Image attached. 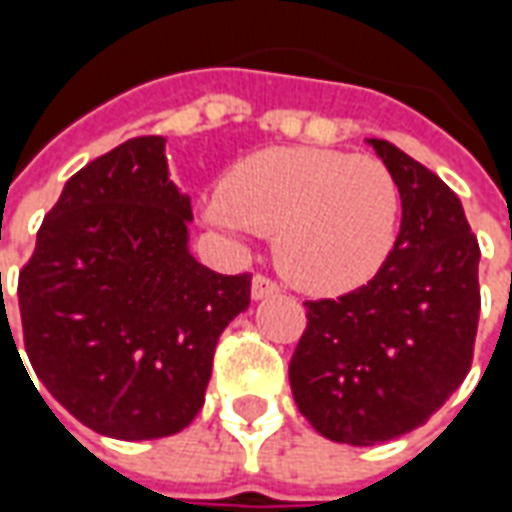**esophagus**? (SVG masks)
<instances>
[{
	"label": "esophagus",
	"instance_id": "esophagus-1",
	"mask_svg": "<svg viewBox=\"0 0 512 512\" xmlns=\"http://www.w3.org/2000/svg\"><path fill=\"white\" fill-rule=\"evenodd\" d=\"M274 293H279V285L271 277H266V274H257V277L252 279V299L255 301L268 299V296H274Z\"/></svg>",
	"mask_w": 512,
	"mask_h": 512
}]
</instances>
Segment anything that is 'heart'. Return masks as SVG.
<instances>
[{"instance_id": "1", "label": "heart", "mask_w": 512, "mask_h": 512, "mask_svg": "<svg viewBox=\"0 0 512 512\" xmlns=\"http://www.w3.org/2000/svg\"><path fill=\"white\" fill-rule=\"evenodd\" d=\"M205 222L274 235L279 271L307 293L367 285L392 255L400 189L384 161L332 147H268L238 161L202 202Z\"/></svg>"}]
</instances>
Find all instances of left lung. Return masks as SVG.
I'll use <instances>...</instances> for the list:
<instances>
[{
    "label": "left lung",
    "instance_id": "8db88e82",
    "mask_svg": "<svg viewBox=\"0 0 512 512\" xmlns=\"http://www.w3.org/2000/svg\"><path fill=\"white\" fill-rule=\"evenodd\" d=\"M400 189V233L376 277L304 301L293 400L321 436L373 447L425 425L472 367L480 246L458 194L386 139H370Z\"/></svg>",
    "mask_w": 512,
    "mask_h": 512
}]
</instances>
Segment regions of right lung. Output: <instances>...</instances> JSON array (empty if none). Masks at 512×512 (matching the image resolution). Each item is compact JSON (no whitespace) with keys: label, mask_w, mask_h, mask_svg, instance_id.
<instances>
[{"label":"right lung","mask_w":512,"mask_h":512,"mask_svg":"<svg viewBox=\"0 0 512 512\" xmlns=\"http://www.w3.org/2000/svg\"><path fill=\"white\" fill-rule=\"evenodd\" d=\"M164 142L136 136L79 169L18 277L40 384L123 441L172 436L197 417L219 334L252 293V274L224 277L191 257V200L169 180Z\"/></svg>","instance_id":"add662e5"}]
</instances>
